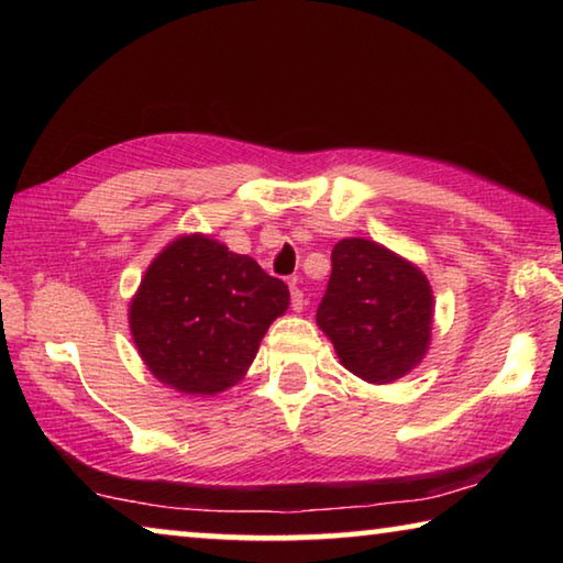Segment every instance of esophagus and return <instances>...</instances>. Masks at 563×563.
Segmentation results:
<instances>
[{"label": "esophagus", "instance_id": "1", "mask_svg": "<svg viewBox=\"0 0 563 563\" xmlns=\"http://www.w3.org/2000/svg\"><path fill=\"white\" fill-rule=\"evenodd\" d=\"M290 308L295 312H300L305 308V295H302V290L295 283H290Z\"/></svg>", "mask_w": 563, "mask_h": 563}]
</instances>
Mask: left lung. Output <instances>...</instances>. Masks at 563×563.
Here are the masks:
<instances>
[{
	"label": "left lung",
	"mask_w": 563,
	"mask_h": 563,
	"mask_svg": "<svg viewBox=\"0 0 563 563\" xmlns=\"http://www.w3.org/2000/svg\"><path fill=\"white\" fill-rule=\"evenodd\" d=\"M316 320L342 367L369 385H389L412 373L430 350L432 285L389 247L342 238L332 247L330 283Z\"/></svg>",
	"instance_id": "1"
}]
</instances>
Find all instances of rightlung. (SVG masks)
I'll list each match as a JSON object with an SVG mask.
<instances>
[{
  "mask_svg": "<svg viewBox=\"0 0 563 563\" xmlns=\"http://www.w3.org/2000/svg\"><path fill=\"white\" fill-rule=\"evenodd\" d=\"M288 305V285L251 255L206 233H184L151 261L129 302V328L161 385L211 397L241 383Z\"/></svg>",
  "mask_w": 563,
  "mask_h": 563,
  "instance_id": "add662e5",
  "label": "right lung"
}]
</instances>
